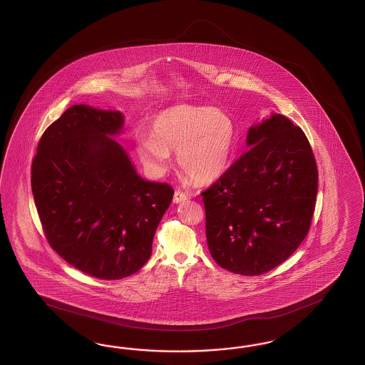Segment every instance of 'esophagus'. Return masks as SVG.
<instances>
[{"instance_id":"obj_1","label":"esophagus","mask_w":365,"mask_h":365,"mask_svg":"<svg viewBox=\"0 0 365 365\" xmlns=\"http://www.w3.org/2000/svg\"><path fill=\"white\" fill-rule=\"evenodd\" d=\"M187 194L183 192V191H180V190H177V191L174 192V203H180V202H185V200H187Z\"/></svg>"}]
</instances>
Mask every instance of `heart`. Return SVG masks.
<instances>
[{
	"mask_svg": "<svg viewBox=\"0 0 365 365\" xmlns=\"http://www.w3.org/2000/svg\"><path fill=\"white\" fill-rule=\"evenodd\" d=\"M150 136L136 140V153L153 173H163L178 153L182 171L199 183L221 177L230 162L237 128L232 118L211 107L177 106L159 112Z\"/></svg>",
	"mask_w": 365,
	"mask_h": 365,
	"instance_id": "heart-1",
	"label": "heart"
}]
</instances>
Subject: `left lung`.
<instances>
[{"mask_svg":"<svg viewBox=\"0 0 365 365\" xmlns=\"http://www.w3.org/2000/svg\"><path fill=\"white\" fill-rule=\"evenodd\" d=\"M246 144L202 200L214 261L259 276L287 261L309 232L319 171L308 138L284 115L250 127Z\"/></svg>","mask_w":365,"mask_h":365,"instance_id":"left-lung-1","label":"left lung"}]
</instances>
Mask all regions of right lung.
<instances>
[{"label": "right lung", "mask_w": 365, "mask_h": 365, "mask_svg": "<svg viewBox=\"0 0 365 365\" xmlns=\"http://www.w3.org/2000/svg\"><path fill=\"white\" fill-rule=\"evenodd\" d=\"M119 110L72 106L43 133L32 162V192L45 237L69 265L99 279L136 273L153 252L174 195L139 177L110 136Z\"/></svg>", "instance_id": "obj_1"}]
</instances>
